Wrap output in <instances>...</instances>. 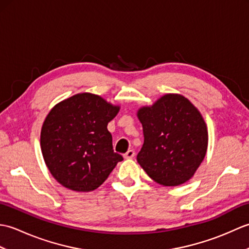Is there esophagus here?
Segmentation results:
<instances>
[{
	"label": "esophagus",
	"instance_id": "esophagus-1",
	"mask_svg": "<svg viewBox=\"0 0 249 249\" xmlns=\"http://www.w3.org/2000/svg\"><path fill=\"white\" fill-rule=\"evenodd\" d=\"M134 156H135V151L134 150H128L124 154V157L127 158V160H129V158H133Z\"/></svg>",
	"mask_w": 249,
	"mask_h": 249
}]
</instances>
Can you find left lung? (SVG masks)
Wrapping results in <instances>:
<instances>
[{"mask_svg":"<svg viewBox=\"0 0 249 249\" xmlns=\"http://www.w3.org/2000/svg\"><path fill=\"white\" fill-rule=\"evenodd\" d=\"M144 142L137 160L162 186H178L194 177L208 150V127L200 111L179 94H166L137 112Z\"/></svg>","mask_w":249,"mask_h":249,"instance_id":"8db88e82","label":"left lung"}]
</instances>
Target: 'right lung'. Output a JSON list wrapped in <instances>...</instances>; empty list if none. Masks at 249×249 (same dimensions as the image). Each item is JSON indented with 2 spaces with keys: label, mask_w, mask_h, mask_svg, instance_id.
I'll return each instance as SVG.
<instances>
[{
  "label": "right lung",
  "mask_w": 249,
  "mask_h": 249,
  "mask_svg": "<svg viewBox=\"0 0 249 249\" xmlns=\"http://www.w3.org/2000/svg\"><path fill=\"white\" fill-rule=\"evenodd\" d=\"M120 106L99 95L79 93L50 110L40 131V147L46 166L62 186L80 193L102 185L116 163L112 136L107 129Z\"/></svg>",
  "instance_id": "add662e5"
}]
</instances>
